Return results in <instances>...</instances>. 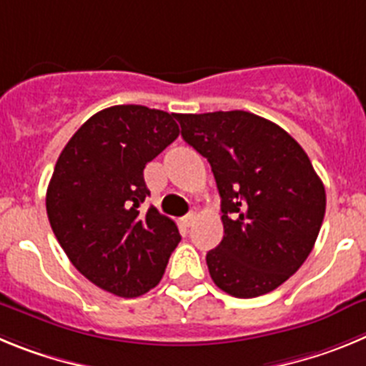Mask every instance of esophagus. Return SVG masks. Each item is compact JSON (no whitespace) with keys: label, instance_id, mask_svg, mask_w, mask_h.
Returning <instances> with one entry per match:
<instances>
[{"label":"esophagus","instance_id":"34e87169","mask_svg":"<svg viewBox=\"0 0 366 366\" xmlns=\"http://www.w3.org/2000/svg\"><path fill=\"white\" fill-rule=\"evenodd\" d=\"M194 219H196V214H187V216H183V218H181V225H183V227H192V223H194Z\"/></svg>","mask_w":366,"mask_h":366}]
</instances>
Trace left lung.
<instances>
[{
	"label": "left lung",
	"instance_id": "8db88e82",
	"mask_svg": "<svg viewBox=\"0 0 366 366\" xmlns=\"http://www.w3.org/2000/svg\"><path fill=\"white\" fill-rule=\"evenodd\" d=\"M181 137L211 163L223 240L207 253L225 293L253 299L286 282L312 253L326 192L292 135L254 113H177Z\"/></svg>",
	"mask_w": 366,
	"mask_h": 366
}]
</instances>
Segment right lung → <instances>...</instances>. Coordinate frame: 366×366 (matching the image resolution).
<instances>
[{
    "label": "right lung",
    "instance_id": "add662e5",
    "mask_svg": "<svg viewBox=\"0 0 366 366\" xmlns=\"http://www.w3.org/2000/svg\"><path fill=\"white\" fill-rule=\"evenodd\" d=\"M179 135L174 113L112 106L80 126L47 187L51 229L76 269L104 292L132 299L159 284L179 244L177 225L150 207L147 163Z\"/></svg>",
    "mask_w": 366,
    "mask_h": 366
}]
</instances>
